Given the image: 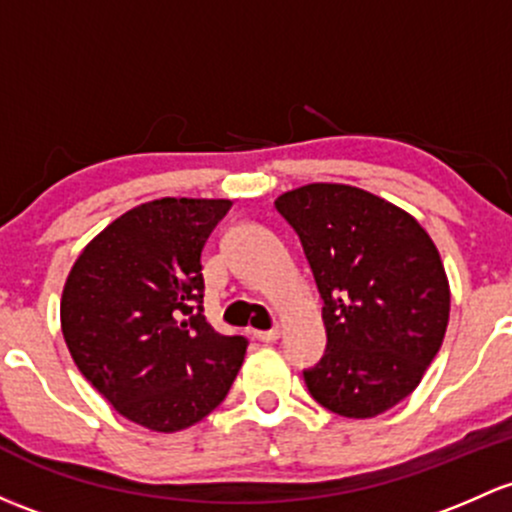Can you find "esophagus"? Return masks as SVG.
Instances as JSON below:
<instances>
[{
    "label": "esophagus",
    "instance_id": "obj_1",
    "mask_svg": "<svg viewBox=\"0 0 512 512\" xmlns=\"http://www.w3.org/2000/svg\"><path fill=\"white\" fill-rule=\"evenodd\" d=\"M252 336L262 343H274L279 338V331L277 328H272V331H252Z\"/></svg>",
    "mask_w": 512,
    "mask_h": 512
}]
</instances>
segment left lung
Returning <instances> with one entry per match:
<instances>
[{"instance_id":"left-lung-1","label":"left lung","mask_w":512,"mask_h":512,"mask_svg":"<svg viewBox=\"0 0 512 512\" xmlns=\"http://www.w3.org/2000/svg\"><path fill=\"white\" fill-rule=\"evenodd\" d=\"M274 208L297 230L324 299L326 355L304 380L348 419L412 395L444 341L451 289L434 240L395 203L348 184H306Z\"/></svg>"}]
</instances>
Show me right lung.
Here are the masks:
<instances>
[{
	"mask_svg": "<svg viewBox=\"0 0 512 512\" xmlns=\"http://www.w3.org/2000/svg\"><path fill=\"white\" fill-rule=\"evenodd\" d=\"M228 198H157L100 230L68 272L61 331L73 363L122 417L174 434L228 395L247 341L201 314V252Z\"/></svg>",
	"mask_w": 512,
	"mask_h": 512,
	"instance_id": "add662e5",
	"label": "right lung"
}]
</instances>
